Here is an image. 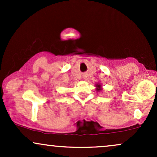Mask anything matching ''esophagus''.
I'll list each match as a JSON object with an SVG mask.
<instances>
[{"mask_svg":"<svg viewBox=\"0 0 157 157\" xmlns=\"http://www.w3.org/2000/svg\"><path fill=\"white\" fill-rule=\"evenodd\" d=\"M82 77H83V78L85 79V80H87V79H88V75H87V74H84V75H82Z\"/></svg>","mask_w":157,"mask_h":157,"instance_id":"esophagus-1","label":"esophagus"}]
</instances>
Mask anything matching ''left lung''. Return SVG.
<instances>
[{
    "mask_svg": "<svg viewBox=\"0 0 157 157\" xmlns=\"http://www.w3.org/2000/svg\"><path fill=\"white\" fill-rule=\"evenodd\" d=\"M95 87H96V91H102V85L100 83H97L95 85Z\"/></svg>",
    "mask_w": 157,
    "mask_h": 157,
    "instance_id": "8db88e82",
    "label": "left lung"
}]
</instances>
